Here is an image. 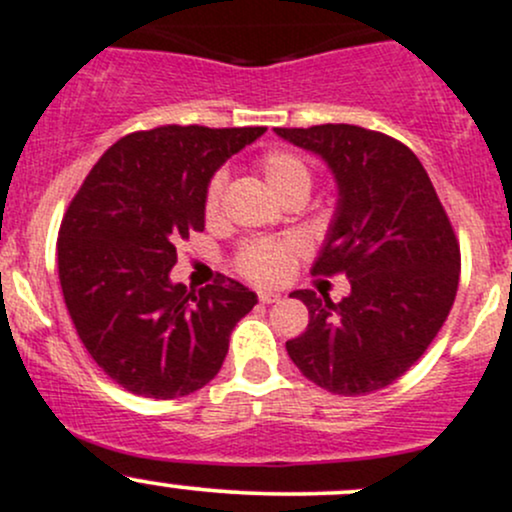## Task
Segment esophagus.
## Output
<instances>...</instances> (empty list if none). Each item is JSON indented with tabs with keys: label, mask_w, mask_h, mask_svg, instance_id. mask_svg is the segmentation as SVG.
<instances>
[{
	"label": "esophagus",
	"mask_w": 512,
	"mask_h": 512,
	"mask_svg": "<svg viewBox=\"0 0 512 512\" xmlns=\"http://www.w3.org/2000/svg\"><path fill=\"white\" fill-rule=\"evenodd\" d=\"M257 299H260L262 304H274V301H279V294H274V292H260V294H257Z\"/></svg>",
	"instance_id": "34e87169"
}]
</instances>
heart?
I'll use <instances>...</instances> for the list:
<instances>
[{"label": "heart", "mask_w": 512, "mask_h": 512, "mask_svg": "<svg viewBox=\"0 0 512 512\" xmlns=\"http://www.w3.org/2000/svg\"><path fill=\"white\" fill-rule=\"evenodd\" d=\"M257 169H260L262 179L272 188L279 201L294 191L309 193L311 181H314L309 161L301 154L292 152V149H270V152L260 154ZM220 198H223V176L215 174L206 184V191H203V213H206V218L218 215ZM301 252H304V247L294 238L250 240L238 250L235 265H238L242 277H247L250 282L279 284L294 272Z\"/></svg>", "instance_id": "obj_1"}]
</instances>
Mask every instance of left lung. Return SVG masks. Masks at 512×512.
<instances>
[{
	"instance_id": "left-lung-1",
	"label": "left lung",
	"mask_w": 512,
	"mask_h": 512,
	"mask_svg": "<svg viewBox=\"0 0 512 512\" xmlns=\"http://www.w3.org/2000/svg\"><path fill=\"white\" fill-rule=\"evenodd\" d=\"M319 154L338 184V208L314 274H346L333 304L297 289L309 326L287 341L294 365L343 397L378 392L407 373L449 316L461 250L427 171L400 139L358 125L277 127Z\"/></svg>"
}]
</instances>
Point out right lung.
I'll list each match as a JSON object with an SVG mask.
<instances>
[{
    "label": "right lung",
    "instance_id": "add662e5",
    "mask_svg": "<svg viewBox=\"0 0 512 512\" xmlns=\"http://www.w3.org/2000/svg\"><path fill=\"white\" fill-rule=\"evenodd\" d=\"M265 127L164 125L112 144L58 230V279L75 331L107 378L174 400L211 383L230 331L257 304L230 277L188 289L169 279L176 245L206 225L203 191Z\"/></svg>",
    "mask_w": 512,
    "mask_h": 512
}]
</instances>
